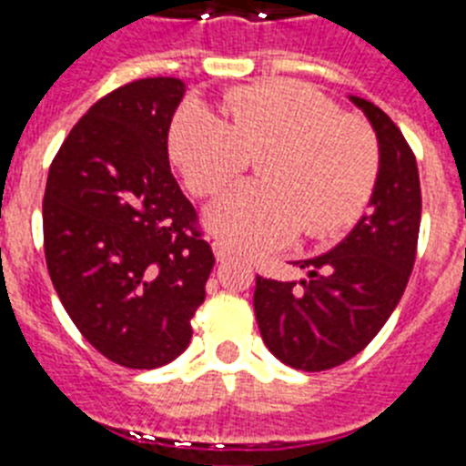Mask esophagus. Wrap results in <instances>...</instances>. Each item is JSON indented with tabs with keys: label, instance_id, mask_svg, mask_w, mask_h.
<instances>
[{
	"label": "esophagus",
	"instance_id": "obj_1",
	"mask_svg": "<svg viewBox=\"0 0 466 466\" xmlns=\"http://www.w3.org/2000/svg\"><path fill=\"white\" fill-rule=\"evenodd\" d=\"M212 252H214V257H217V261H228V258L233 257L230 247L226 245V242H221V240L212 242Z\"/></svg>",
	"mask_w": 466,
	"mask_h": 466
}]
</instances>
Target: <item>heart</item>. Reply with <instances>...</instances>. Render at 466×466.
<instances>
[{
  "label": "heart",
  "mask_w": 466,
  "mask_h": 466,
  "mask_svg": "<svg viewBox=\"0 0 466 466\" xmlns=\"http://www.w3.org/2000/svg\"><path fill=\"white\" fill-rule=\"evenodd\" d=\"M224 121L198 105L170 127V156L196 196H214L258 158V179L226 191L205 221L240 252H270L303 228L331 236L355 221L378 177L369 123L299 81L245 86L224 95Z\"/></svg>",
  "instance_id": "heart-1"
}]
</instances>
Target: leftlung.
Masks as SVG:
<instances>
[{
    "label": "left lung",
    "mask_w": 466,
    "mask_h": 466,
    "mask_svg": "<svg viewBox=\"0 0 466 466\" xmlns=\"http://www.w3.org/2000/svg\"><path fill=\"white\" fill-rule=\"evenodd\" d=\"M376 130L380 166L364 214L322 257L294 261L296 282L257 278L254 312L266 348L300 371H327L360 355L397 308L418 249V163L401 130L380 106L350 95Z\"/></svg>",
    "instance_id": "8db88e82"
}]
</instances>
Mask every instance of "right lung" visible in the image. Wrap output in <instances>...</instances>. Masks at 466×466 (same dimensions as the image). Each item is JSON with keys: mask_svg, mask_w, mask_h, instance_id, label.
<instances>
[{"mask_svg": "<svg viewBox=\"0 0 466 466\" xmlns=\"http://www.w3.org/2000/svg\"><path fill=\"white\" fill-rule=\"evenodd\" d=\"M184 81L139 79L72 127L44 193L51 282L84 339L126 369H156L191 343L212 247L167 160Z\"/></svg>", "mask_w": 466, "mask_h": 466, "instance_id": "obj_1", "label": "right lung"}]
</instances>
